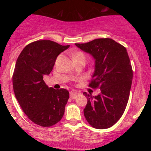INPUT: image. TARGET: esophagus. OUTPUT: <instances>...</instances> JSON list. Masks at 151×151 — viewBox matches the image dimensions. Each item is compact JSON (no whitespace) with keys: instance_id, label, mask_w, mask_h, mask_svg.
<instances>
[{"instance_id":"obj_1","label":"esophagus","mask_w":151,"mask_h":151,"mask_svg":"<svg viewBox=\"0 0 151 151\" xmlns=\"http://www.w3.org/2000/svg\"><path fill=\"white\" fill-rule=\"evenodd\" d=\"M79 93L78 91H75V90H72V91H70V98L71 99H76L77 98V96H79Z\"/></svg>"}]
</instances>
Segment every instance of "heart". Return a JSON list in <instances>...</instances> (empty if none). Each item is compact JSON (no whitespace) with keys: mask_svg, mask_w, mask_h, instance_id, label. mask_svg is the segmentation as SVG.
I'll list each match as a JSON object with an SVG mask.
<instances>
[{"mask_svg":"<svg viewBox=\"0 0 151 151\" xmlns=\"http://www.w3.org/2000/svg\"><path fill=\"white\" fill-rule=\"evenodd\" d=\"M79 56H83V57H84V54H83L82 52H77L76 54H74V58H76V57H79Z\"/></svg>","mask_w":151,"mask_h":151,"instance_id":"obj_1","label":"heart"}]
</instances>
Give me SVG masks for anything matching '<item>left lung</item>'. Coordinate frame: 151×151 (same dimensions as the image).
Returning a JSON list of instances; mask_svg holds the SVG:
<instances>
[{
  "instance_id": "8db88e82",
  "label": "left lung",
  "mask_w": 151,
  "mask_h": 151,
  "mask_svg": "<svg viewBox=\"0 0 151 151\" xmlns=\"http://www.w3.org/2000/svg\"><path fill=\"white\" fill-rule=\"evenodd\" d=\"M76 46L90 54L95 68L89 86L101 93L92 96L86 92L84 109L86 121L92 127H111L122 116L129 101L133 70L126 47L110 38H99Z\"/></svg>"
}]
</instances>
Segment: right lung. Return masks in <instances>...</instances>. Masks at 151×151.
<instances>
[{
	"mask_svg": "<svg viewBox=\"0 0 151 151\" xmlns=\"http://www.w3.org/2000/svg\"><path fill=\"white\" fill-rule=\"evenodd\" d=\"M70 47L51 40H37L25 47L13 74L15 98L32 122L50 127L62 119L70 93L65 89L48 87L43 80L49 75L58 56Z\"/></svg>",
	"mask_w": 151,
	"mask_h": 151,
	"instance_id": "obj_1",
	"label": "right lung"
}]
</instances>
